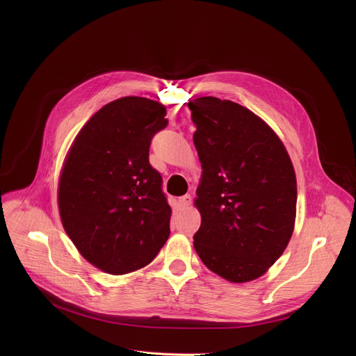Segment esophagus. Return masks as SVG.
<instances>
[{
    "label": "esophagus",
    "instance_id": "obj_1",
    "mask_svg": "<svg viewBox=\"0 0 356 356\" xmlns=\"http://www.w3.org/2000/svg\"><path fill=\"white\" fill-rule=\"evenodd\" d=\"M191 204V195L190 194H184L181 197H179V206L181 209H187Z\"/></svg>",
    "mask_w": 356,
    "mask_h": 356
}]
</instances>
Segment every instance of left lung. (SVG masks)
<instances>
[{"mask_svg": "<svg viewBox=\"0 0 356 356\" xmlns=\"http://www.w3.org/2000/svg\"><path fill=\"white\" fill-rule=\"evenodd\" d=\"M187 106L202 168L194 249L218 276L255 280L282 257L294 229L293 163L275 131L248 108L217 97Z\"/></svg>", "mask_w": 356, "mask_h": 356, "instance_id": "left-lung-1", "label": "left lung"}]
</instances>
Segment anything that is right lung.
<instances>
[{"instance_id": "add662e5", "label": "right lung", "mask_w": 356, "mask_h": 356, "mask_svg": "<svg viewBox=\"0 0 356 356\" xmlns=\"http://www.w3.org/2000/svg\"><path fill=\"white\" fill-rule=\"evenodd\" d=\"M166 107L122 97L98 110L66 156L58 190L63 228L81 257L110 275L149 265L170 235L162 176L149 163Z\"/></svg>"}]
</instances>
